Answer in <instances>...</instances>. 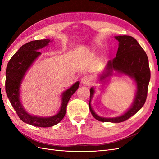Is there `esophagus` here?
<instances>
[{"instance_id":"34e87169","label":"esophagus","mask_w":159,"mask_h":159,"mask_svg":"<svg viewBox=\"0 0 159 159\" xmlns=\"http://www.w3.org/2000/svg\"><path fill=\"white\" fill-rule=\"evenodd\" d=\"M80 82H81V83L83 84V85H89L91 83L90 78L88 76H84L82 77L81 80H80Z\"/></svg>"}]
</instances>
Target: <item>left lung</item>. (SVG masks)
I'll use <instances>...</instances> for the list:
<instances>
[{
	"label": "left lung",
	"instance_id": "obj_1",
	"mask_svg": "<svg viewBox=\"0 0 159 159\" xmlns=\"http://www.w3.org/2000/svg\"><path fill=\"white\" fill-rule=\"evenodd\" d=\"M115 38L119 42L116 57L113 60L109 61L105 70L100 76V80L102 81L112 76L113 71H116L133 79L136 83L137 89L133 102L126 113L119 117L108 118L100 117L93 110L91 105V99L95 91L93 87H92L90 89L89 109L95 119L103 122H122L137 113L146 102L150 80L148 56L137 40L128 35L116 36Z\"/></svg>",
	"mask_w": 159,
	"mask_h": 159
}]
</instances>
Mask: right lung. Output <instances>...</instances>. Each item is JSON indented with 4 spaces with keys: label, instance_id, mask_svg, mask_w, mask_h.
<instances>
[{
    "label": "right lung",
    "instance_id": "right-lung-1",
    "mask_svg": "<svg viewBox=\"0 0 159 159\" xmlns=\"http://www.w3.org/2000/svg\"><path fill=\"white\" fill-rule=\"evenodd\" d=\"M50 42V39H46L35 40L24 44L9 60L6 69V93L16 113L24 122L43 128L55 126L62 120L66 113L67 102L79 88L80 84L79 81H77L62 93L60 110L55 116L48 117L34 116L24 109L20 98V88L22 79L26 71L41 55L38 50L48 46Z\"/></svg>",
    "mask_w": 159,
    "mask_h": 159
}]
</instances>
